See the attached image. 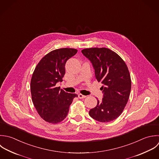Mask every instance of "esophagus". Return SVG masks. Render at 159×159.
Listing matches in <instances>:
<instances>
[{"instance_id":"obj_1","label":"esophagus","mask_w":159,"mask_h":159,"mask_svg":"<svg viewBox=\"0 0 159 159\" xmlns=\"http://www.w3.org/2000/svg\"><path fill=\"white\" fill-rule=\"evenodd\" d=\"M78 97H79L80 99H82V98H85L86 97V96L80 93V94H79V95H78Z\"/></svg>"}]
</instances>
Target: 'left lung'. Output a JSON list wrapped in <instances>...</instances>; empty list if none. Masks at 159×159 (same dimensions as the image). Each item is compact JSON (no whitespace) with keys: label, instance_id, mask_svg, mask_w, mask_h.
Here are the masks:
<instances>
[{"label":"left lung","instance_id":"obj_1","mask_svg":"<svg viewBox=\"0 0 159 159\" xmlns=\"http://www.w3.org/2000/svg\"><path fill=\"white\" fill-rule=\"evenodd\" d=\"M92 63L96 79L103 86V98L97 99V106L89 115L94 120L110 122L123 111L129 97L131 80L127 65L115 52L106 48H91L82 50Z\"/></svg>","mask_w":159,"mask_h":159}]
</instances>
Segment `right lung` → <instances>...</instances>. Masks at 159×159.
<instances>
[{"label": "right lung", "mask_w": 159, "mask_h": 159, "mask_svg": "<svg viewBox=\"0 0 159 159\" xmlns=\"http://www.w3.org/2000/svg\"><path fill=\"white\" fill-rule=\"evenodd\" d=\"M77 52L74 48H61L46 54L38 62L33 73L30 90L33 103L41 118L48 123L57 124L66 116L75 93H69L60 87L66 61Z\"/></svg>", "instance_id": "1"}]
</instances>
